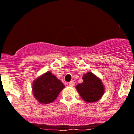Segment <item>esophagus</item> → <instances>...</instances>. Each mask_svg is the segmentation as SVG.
<instances>
[{
  "instance_id": "esophagus-1",
  "label": "esophagus",
  "mask_w": 134,
  "mask_h": 134,
  "mask_svg": "<svg viewBox=\"0 0 134 134\" xmlns=\"http://www.w3.org/2000/svg\"><path fill=\"white\" fill-rule=\"evenodd\" d=\"M68 84L70 86H74V81H69V83H68Z\"/></svg>"
}]
</instances>
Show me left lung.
<instances>
[{
  "label": "left lung",
  "instance_id": "obj_1",
  "mask_svg": "<svg viewBox=\"0 0 134 134\" xmlns=\"http://www.w3.org/2000/svg\"><path fill=\"white\" fill-rule=\"evenodd\" d=\"M83 82L76 86V90L83 100L88 103L96 102L104 93L102 81L91 72L83 76Z\"/></svg>",
  "mask_w": 134,
  "mask_h": 134
}]
</instances>
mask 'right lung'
Wrapping results in <instances>:
<instances>
[{"mask_svg": "<svg viewBox=\"0 0 134 134\" xmlns=\"http://www.w3.org/2000/svg\"><path fill=\"white\" fill-rule=\"evenodd\" d=\"M65 88L61 81L57 79L51 71L40 76L33 83V93L41 103L48 104L53 102Z\"/></svg>", "mask_w": 134, "mask_h": 134, "instance_id": "1", "label": "right lung"}]
</instances>
